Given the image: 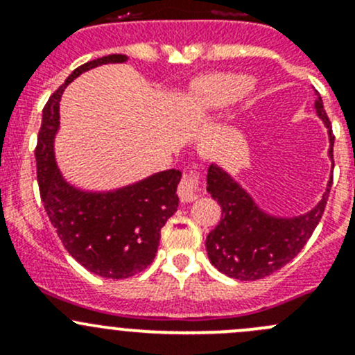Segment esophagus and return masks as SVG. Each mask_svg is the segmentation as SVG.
<instances>
[{"label":"esophagus","instance_id":"1","mask_svg":"<svg viewBox=\"0 0 355 355\" xmlns=\"http://www.w3.org/2000/svg\"><path fill=\"white\" fill-rule=\"evenodd\" d=\"M200 196V187H199V177L196 171L184 175L180 185H178V198L182 202H192Z\"/></svg>","mask_w":355,"mask_h":355}]
</instances>
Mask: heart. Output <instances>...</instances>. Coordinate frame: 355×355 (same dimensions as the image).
Wrapping results in <instances>:
<instances>
[{"label": "heart", "instance_id": "b5f03b06", "mask_svg": "<svg viewBox=\"0 0 355 355\" xmlns=\"http://www.w3.org/2000/svg\"><path fill=\"white\" fill-rule=\"evenodd\" d=\"M252 84L250 75L239 71H213L199 75L189 85V108L200 114L223 110L247 94Z\"/></svg>", "mask_w": 355, "mask_h": 355}]
</instances>
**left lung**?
Here are the masks:
<instances>
[{"mask_svg": "<svg viewBox=\"0 0 355 355\" xmlns=\"http://www.w3.org/2000/svg\"><path fill=\"white\" fill-rule=\"evenodd\" d=\"M318 116L324 121L330 135L328 156L333 166V137L323 99L316 91ZM333 175L320 202L306 214L292 218L264 213L249 192L218 164L207 170V192L221 206V220L206 239L211 264L235 280H261L290 263L302 250L320 223L327 207Z\"/></svg>", "mask_w": 355, "mask_h": 355, "instance_id": "left-lung-1", "label": "left lung"}]
</instances>
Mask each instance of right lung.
<instances>
[{
    "label": "right lung",
    "instance_id": "obj_1",
    "mask_svg": "<svg viewBox=\"0 0 355 355\" xmlns=\"http://www.w3.org/2000/svg\"><path fill=\"white\" fill-rule=\"evenodd\" d=\"M127 60L125 55H108L75 68L42 110L35 148L39 191L60 241L85 270L113 280L134 277L153 263L161 228L178 207L182 173L166 170L114 191H82L68 184L56 164L55 135L67 85L91 68Z\"/></svg>",
    "mask_w": 355,
    "mask_h": 355
}]
</instances>
